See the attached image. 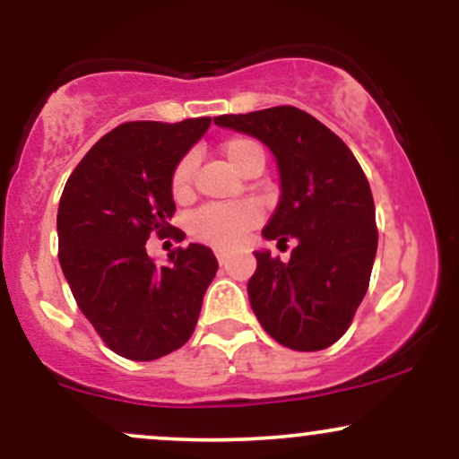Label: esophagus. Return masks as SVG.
Segmentation results:
<instances>
[{
  "instance_id": "obj_1",
  "label": "esophagus",
  "mask_w": 459,
  "mask_h": 459,
  "mask_svg": "<svg viewBox=\"0 0 459 459\" xmlns=\"http://www.w3.org/2000/svg\"><path fill=\"white\" fill-rule=\"evenodd\" d=\"M215 256H218L220 265H224V263H226V252L220 250V247H218V250H215Z\"/></svg>"
}]
</instances>
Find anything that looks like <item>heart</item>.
<instances>
[{"label": "heart", "mask_w": 459, "mask_h": 459, "mask_svg": "<svg viewBox=\"0 0 459 459\" xmlns=\"http://www.w3.org/2000/svg\"><path fill=\"white\" fill-rule=\"evenodd\" d=\"M222 152L226 161L235 168L237 172H244L255 160H263V151L256 142L247 138H230L224 142ZM194 175V157L187 155L177 163L172 172V192L177 196L186 194L189 189V181ZM255 213L246 207H224V204H209L203 207L189 218V230L198 239L209 241L213 246H233L241 239L244 230L252 224Z\"/></svg>", "instance_id": "obj_1"}]
</instances>
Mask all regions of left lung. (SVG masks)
Listing matches in <instances>:
<instances>
[{
  "label": "left lung",
  "instance_id": "obj_1",
  "mask_svg": "<svg viewBox=\"0 0 459 459\" xmlns=\"http://www.w3.org/2000/svg\"><path fill=\"white\" fill-rule=\"evenodd\" d=\"M213 123L252 135L276 157L281 200L263 237L296 241L287 263L255 252L250 307L281 345L325 350L350 328L376 261V204L365 172L339 135L291 105Z\"/></svg>",
  "mask_w": 459,
  "mask_h": 459
}]
</instances>
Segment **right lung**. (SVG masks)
I'll use <instances>...</instances> for the list:
<instances>
[{
	"mask_svg": "<svg viewBox=\"0 0 459 459\" xmlns=\"http://www.w3.org/2000/svg\"><path fill=\"white\" fill-rule=\"evenodd\" d=\"M209 125V116L120 125L88 151L62 192V272L105 345L129 360H155L186 345L218 272L203 244L177 247L166 265L146 252L151 233L172 229V172Z\"/></svg>",
	"mask_w": 459,
	"mask_h": 459,
	"instance_id": "1",
	"label": "right lung"
}]
</instances>
